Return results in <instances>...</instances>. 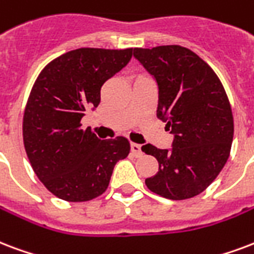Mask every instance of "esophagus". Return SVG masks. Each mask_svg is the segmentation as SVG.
Returning a JSON list of instances; mask_svg holds the SVG:
<instances>
[{
	"label": "esophagus",
	"mask_w": 254,
	"mask_h": 254,
	"mask_svg": "<svg viewBox=\"0 0 254 254\" xmlns=\"http://www.w3.org/2000/svg\"><path fill=\"white\" fill-rule=\"evenodd\" d=\"M130 150H131V153L134 154L135 157H138V156H141V154H142V150H141V145L134 144V142H131V144H130Z\"/></svg>",
	"instance_id": "obj_1"
}]
</instances>
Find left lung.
<instances>
[{
  "instance_id": "left-lung-1",
  "label": "left lung",
  "mask_w": 254,
  "mask_h": 254,
  "mask_svg": "<svg viewBox=\"0 0 254 254\" xmlns=\"http://www.w3.org/2000/svg\"><path fill=\"white\" fill-rule=\"evenodd\" d=\"M133 56L157 82V117L174 135L170 149L141 148L158 161V172L145 184L169 200L191 198L229 157L235 127L225 89L212 67L183 46L135 48Z\"/></svg>"
}]
</instances>
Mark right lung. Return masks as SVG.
Masks as SVG:
<instances>
[{"mask_svg": "<svg viewBox=\"0 0 254 254\" xmlns=\"http://www.w3.org/2000/svg\"><path fill=\"white\" fill-rule=\"evenodd\" d=\"M133 49L81 48L60 56L38 75L25 108L22 134L34 173L61 200L101 196L114 165L127 157L125 137L100 140L81 119L101 100V86L129 64Z\"/></svg>", "mask_w": 254, "mask_h": 254, "instance_id": "right-lung-1", "label": "right lung"}]
</instances>
